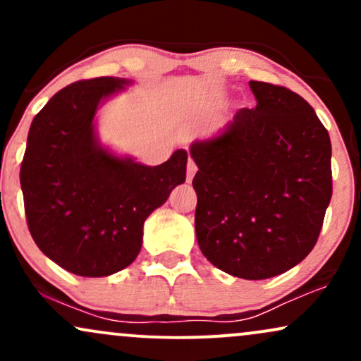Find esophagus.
<instances>
[{
    "label": "esophagus",
    "mask_w": 361,
    "mask_h": 361,
    "mask_svg": "<svg viewBox=\"0 0 361 361\" xmlns=\"http://www.w3.org/2000/svg\"><path fill=\"white\" fill-rule=\"evenodd\" d=\"M195 173H197V164H195L193 159H188V168H186V181H192Z\"/></svg>",
    "instance_id": "34e87169"
}]
</instances>
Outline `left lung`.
<instances>
[{
    "label": "left lung",
    "mask_w": 361,
    "mask_h": 361,
    "mask_svg": "<svg viewBox=\"0 0 361 361\" xmlns=\"http://www.w3.org/2000/svg\"><path fill=\"white\" fill-rule=\"evenodd\" d=\"M255 109L193 140L195 233L214 267L264 280L316 246L333 195L331 139L316 111L283 86L250 81Z\"/></svg>",
    "instance_id": "left-lung-1"
}]
</instances>
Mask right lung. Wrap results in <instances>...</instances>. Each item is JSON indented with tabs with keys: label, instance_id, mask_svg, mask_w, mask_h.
Instances as JSON below:
<instances>
[{
	"label": "right lung",
	"instance_id": "1",
	"mask_svg": "<svg viewBox=\"0 0 361 361\" xmlns=\"http://www.w3.org/2000/svg\"><path fill=\"white\" fill-rule=\"evenodd\" d=\"M130 85L114 76L73 82L28 130L20 169L28 229L39 250L74 275L94 279L127 268L142 246L146 219L185 183V149L146 166L98 139V109Z\"/></svg>",
	"mask_w": 361,
	"mask_h": 361
}]
</instances>
